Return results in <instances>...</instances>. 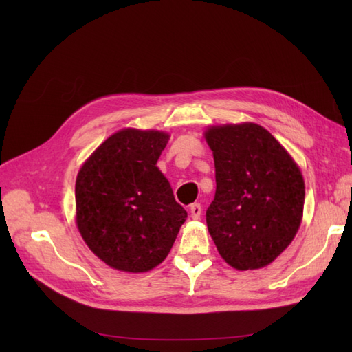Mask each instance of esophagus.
I'll return each mask as SVG.
<instances>
[{
  "label": "esophagus",
  "instance_id": "obj_1",
  "mask_svg": "<svg viewBox=\"0 0 352 352\" xmlns=\"http://www.w3.org/2000/svg\"><path fill=\"white\" fill-rule=\"evenodd\" d=\"M189 211H190V216H192V219H199L201 217V212H202V207L199 202H194V204H190L189 207Z\"/></svg>",
  "mask_w": 352,
  "mask_h": 352
}]
</instances>
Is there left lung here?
<instances>
[{"label": "left lung", "instance_id": "obj_1", "mask_svg": "<svg viewBox=\"0 0 352 352\" xmlns=\"http://www.w3.org/2000/svg\"><path fill=\"white\" fill-rule=\"evenodd\" d=\"M216 195L207 226L220 255L238 270L270 264L301 225L300 168L274 136L255 123L210 127Z\"/></svg>", "mask_w": 352, "mask_h": 352}]
</instances>
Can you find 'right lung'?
Wrapping results in <instances>:
<instances>
[{
  "instance_id": "obj_1",
  "label": "right lung",
  "mask_w": 352,
  "mask_h": 352,
  "mask_svg": "<svg viewBox=\"0 0 352 352\" xmlns=\"http://www.w3.org/2000/svg\"><path fill=\"white\" fill-rule=\"evenodd\" d=\"M168 135L123 129L104 141L76 179V221L91 251L110 267L148 272L173 247L188 212L157 160Z\"/></svg>"
}]
</instances>
